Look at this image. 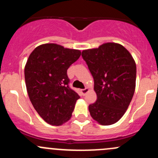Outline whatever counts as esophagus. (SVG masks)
I'll return each mask as SVG.
<instances>
[{"label": "esophagus", "mask_w": 158, "mask_h": 158, "mask_svg": "<svg viewBox=\"0 0 158 158\" xmlns=\"http://www.w3.org/2000/svg\"><path fill=\"white\" fill-rule=\"evenodd\" d=\"M89 89L88 88L81 89V92H82V95H86V93L89 92Z\"/></svg>", "instance_id": "obj_1"}]
</instances>
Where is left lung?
<instances>
[{
  "instance_id": "obj_1",
  "label": "left lung",
  "mask_w": 158,
  "mask_h": 158,
  "mask_svg": "<svg viewBox=\"0 0 158 158\" xmlns=\"http://www.w3.org/2000/svg\"><path fill=\"white\" fill-rule=\"evenodd\" d=\"M94 79L97 100L89 105L94 120L102 125L116 123L128 109L135 90L136 64L122 45L106 43L82 52Z\"/></svg>"
}]
</instances>
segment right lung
<instances>
[{
    "label": "right lung",
    "mask_w": 158,
    "mask_h": 158,
    "mask_svg": "<svg viewBox=\"0 0 158 158\" xmlns=\"http://www.w3.org/2000/svg\"><path fill=\"white\" fill-rule=\"evenodd\" d=\"M80 50L46 44L33 49L24 69L27 90L41 118L52 125L69 121L79 95L69 87L67 69L79 58Z\"/></svg>",
    "instance_id": "right-lung-1"
}]
</instances>
